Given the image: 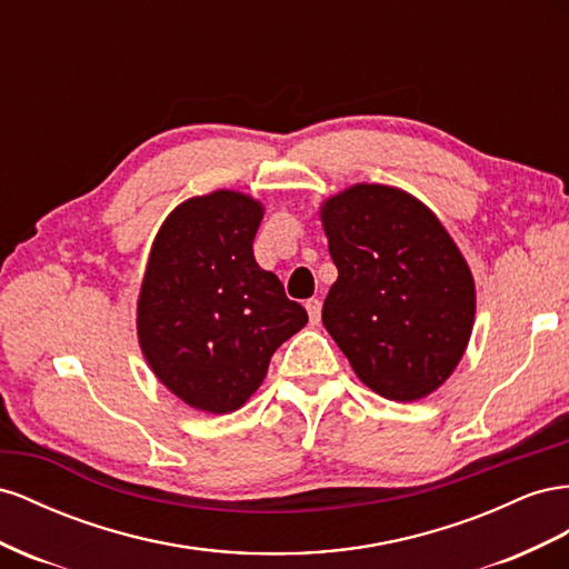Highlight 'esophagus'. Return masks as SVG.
I'll return each instance as SVG.
<instances>
[{"instance_id":"1","label":"esophagus","mask_w":569,"mask_h":569,"mask_svg":"<svg viewBox=\"0 0 569 569\" xmlns=\"http://www.w3.org/2000/svg\"><path fill=\"white\" fill-rule=\"evenodd\" d=\"M305 310H307V315H310V321H312V323H319V317H321V300H317V298L307 300V302H305Z\"/></svg>"}]
</instances>
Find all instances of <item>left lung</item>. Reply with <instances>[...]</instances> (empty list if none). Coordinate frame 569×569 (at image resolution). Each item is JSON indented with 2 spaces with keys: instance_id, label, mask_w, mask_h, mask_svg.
Segmentation results:
<instances>
[{
  "instance_id": "1",
  "label": "left lung",
  "mask_w": 569,
  "mask_h": 569,
  "mask_svg": "<svg viewBox=\"0 0 569 569\" xmlns=\"http://www.w3.org/2000/svg\"><path fill=\"white\" fill-rule=\"evenodd\" d=\"M338 279L321 321L355 375L388 400L436 391L475 321V281L429 209L398 188L360 183L321 207Z\"/></svg>"
}]
</instances>
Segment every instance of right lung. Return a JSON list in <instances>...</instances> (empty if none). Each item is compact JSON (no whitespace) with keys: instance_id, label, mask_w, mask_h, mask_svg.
Masks as SVG:
<instances>
[{"instance_id":"1","label":"right lung","mask_w":569,"mask_h":569,"mask_svg":"<svg viewBox=\"0 0 569 569\" xmlns=\"http://www.w3.org/2000/svg\"><path fill=\"white\" fill-rule=\"evenodd\" d=\"M259 221L262 204L217 190L176 207L154 238L138 300L140 348L194 410H238L276 348L307 323L305 307L254 262Z\"/></svg>"}]
</instances>
